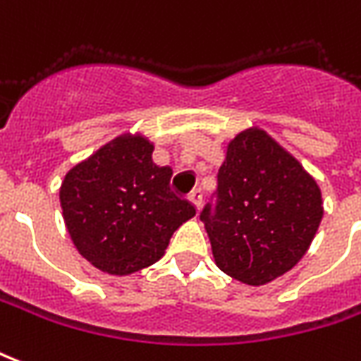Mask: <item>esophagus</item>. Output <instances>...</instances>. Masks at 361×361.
I'll list each match as a JSON object with an SVG mask.
<instances>
[{"mask_svg":"<svg viewBox=\"0 0 361 361\" xmlns=\"http://www.w3.org/2000/svg\"><path fill=\"white\" fill-rule=\"evenodd\" d=\"M189 201L193 202L197 210H201L202 208V191L201 189H195V191H191V195H189Z\"/></svg>","mask_w":361,"mask_h":361,"instance_id":"1","label":"esophagus"}]
</instances>
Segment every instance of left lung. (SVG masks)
Masks as SVG:
<instances>
[{"mask_svg": "<svg viewBox=\"0 0 361 361\" xmlns=\"http://www.w3.org/2000/svg\"><path fill=\"white\" fill-rule=\"evenodd\" d=\"M322 216L319 188L298 160L262 130H247L228 145L201 221L218 268L264 285L302 258Z\"/></svg>", "mask_w": 361, "mask_h": 361, "instance_id": "1", "label": "left lung"}]
</instances>
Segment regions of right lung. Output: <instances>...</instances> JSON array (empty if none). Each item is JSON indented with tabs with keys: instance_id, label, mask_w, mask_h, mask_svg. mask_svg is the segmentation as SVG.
I'll return each instance as SVG.
<instances>
[{
	"instance_id": "right-lung-1",
	"label": "right lung",
	"mask_w": 361,
	"mask_h": 361,
	"mask_svg": "<svg viewBox=\"0 0 361 361\" xmlns=\"http://www.w3.org/2000/svg\"><path fill=\"white\" fill-rule=\"evenodd\" d=\"M170 180L172 168L154 164L153 145L141 135H120L72 168L59 197L80 255L113 276L157 262L195 216Z\"/></svg>"
}]
</instances>
